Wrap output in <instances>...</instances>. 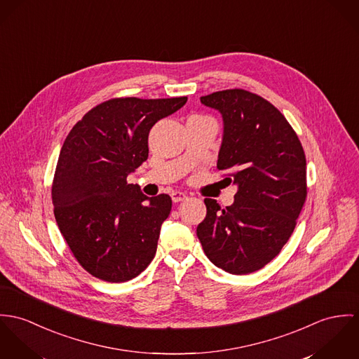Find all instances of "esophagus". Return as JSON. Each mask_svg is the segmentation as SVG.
<instances>
[{"mask_svg": "<svg viewBox=\"0 0 359 359\" xmlns=\"http://www.w3.org/2000/svg\"><path fill=\"white\" fill-rule=\"evenodd\" d=\"M170 197H172L173 202H180V201H184V199L187 198V196L184 193H182V191H173L170 194Z\"/></svg>", "mask_w": 359, "mask_h": 359, "instance_id": "obj_1", "label": "esophagus"}]
</instances>
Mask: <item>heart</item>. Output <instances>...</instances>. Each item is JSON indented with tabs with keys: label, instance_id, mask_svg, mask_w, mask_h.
<instances>
[{
	"label": "heart",
	"instance_id": "heart-1",
	"mask_svg": "<svg viewBox=\"0 0 359 359\" xmlns=\"http://www.w3.org/2000/svg\"><path fill=\"white\" fill-rule=\"evenodd\" d=\"M190 118H201V116H191Z\"/></svg>",
	"mask_w": 359,
	"mask_h": 359
}]
</instances>
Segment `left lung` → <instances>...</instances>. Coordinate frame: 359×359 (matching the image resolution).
Instances as JSON below:
<instances>
[{
	"mask_svg": "<svg viewBox=\"0 0 359 359\" xmlns=\"http://www.w3.org/2000/svg\"><path fill=\"white\" fill-rule=\"evenodd\" d=\"M201 103L223 117L217 169L238 191L224 209L205 198L197 237L216 267L250 274L270 263L294 230L307 197L304 150L278 109L256 93L226 89Z\"/></svg>",
	"mask_w": 359,
	"mask_h": 359,
	"instance_id": "1",
	"label": "left lung"
}]
</instances>
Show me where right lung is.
<instances>
[{
	"mask_svg": "<svg viewBox=\"0 0 359 359\" xmlns=\"http://www.w3.org/2000/svg\"><path fill=\"white\" fill-rule=\"evenodd\" d=\"M186 102V96L110 99L89 110L67 135L52 183L53 213L90 276L125 282L154 259L172 199L149 198L126 177L147 160L154 123Z\"/></svg>",
	"mask_w": 359,
	"mask_h": 359,
	"instance_id": "1",
	"label": "right lung"
}]
</instances>
